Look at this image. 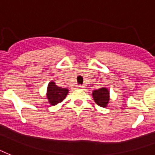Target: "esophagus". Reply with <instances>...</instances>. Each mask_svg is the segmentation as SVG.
<instances>
[{
	"label": "esophagus",
	"instance_id": "obj_1",
	"mask_svg": "<svg viewBox=\"0 0 155 155\" xmlns=\"http://www.w3.org/2000/svg\"><path fill=\"white\" fill-rule=\"evenodd\" d=\"M77 87H78V88H82L83 87H82V85H78L77 86Z\"/></svg>",
	"mask_w": 155,
	"mask_h": 155
}]
</instances>
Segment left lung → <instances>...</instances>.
<instances>
[{
    "label": "left lung",
    "mask_w": 155,
    "mask_h": 155,
    "mask_svg": "<svg viewBox=\"0 0 155 155\" xmlns=\"http://www.w3.org/2000/svg\"><path fill=\"white\" fill-rule=\"evenodd\" d=\"M92 97L96 103L101 107H107L110 101V91L107 87H101L92 91Z\"/></svg>",
    "instance_id": "left-lung-1"
}]
</instances>
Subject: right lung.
<instances>
[{
  "label": "right lung",
  "mask_w": 155,
  "mask_h": 155,
  "mask_svg": "<svg viewBox=\"0 0 155 155\" xmlns=\"http://www.w3.org/2000/svg\"><path fill=\"white\" fill-rule=\"evenodd\" d=\"M68 93V89L58 87L54 82H50L48 83V88H47V98L49 104L52 106H55L58 103H60L61 101H64Z\"/></svg>",
  "instance_id": "1"
}]
</instances>
